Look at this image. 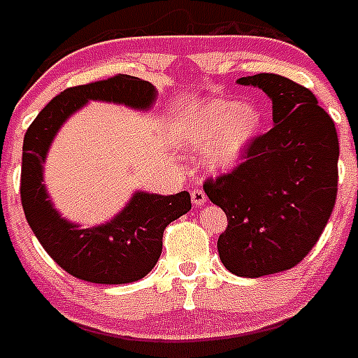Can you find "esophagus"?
<instances>
[{
  "label": "esophagus",
  "mask_w": 358,
  "mask_h": 358,
  "mask_svg": "<svg viewBox=\"0 0 358 358\" xmlns=\"http://www.w3.org/2000/svg\"><path fill=\"white\" fill-rule=\"evenodd\" d=\"M190 196H192V203L196 207H203V205L207 203V194L203 192L201 188H194Z\"/></svg>",
  "instance_id": "obj_1"
}]
</instances>
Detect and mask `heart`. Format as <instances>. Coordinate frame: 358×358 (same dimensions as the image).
Masks as SVG:
<instances>
[{"label":"heart","instance_id":"heart-1","mask_svg":"<svg viewBox=\"0 0 358 358\" xmlns=\"http://www.w3.org/2000/svg\"><path fill=\"white\" fill-rule=\"evenodd\" d=\"M262 127L253 101L214 98L194 105L177 120V136L190 153H205L213 170L229 171L242 162Z\"/></svg>","mask_w":358,"mask_h":358}]
</instances>
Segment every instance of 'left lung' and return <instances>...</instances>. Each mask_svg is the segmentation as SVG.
Listing matches in <instances>:
<instances>
[{"instance_id":"obj_1","label":"left lung","mask_w":358,"mask_h":358,"mask_svg":"<svg viewBox=\"0 0 358 358\" xmlns=\"http://www.w3.org/2000/svg\"><path fill=\"white\" fill-rule=\"evenodd\" d=\"M268 94L273 127L233 171L207 179L227 216L218 253L231 273L262 277L301 262L324 233L338 192V136L308 88L275 73L240 77Z\"/></svg>"}]
</instances>
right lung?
I'll list each match as a JSON object with an SVG mask.
<instances>
[{
    "label": "right lung",
    "mask_w": 358,
    "mask_h": 358,
    "mask_svg": "<svg viewBox=\"0 0 358 358\" xmlns=\"http://www.w3.org/2000/svg\"><path fill=\"white\" fill-rule=\"evenodd\" d=\"M155 87L138 77L114 76L105 81L66 88L51 99L25 133L22 157V207L48 255L70 275L98 285H125L145 277L162 251L168 224L192 208L190 194L159 196L134 192L110 222L81 229L57 213L44 187V162L57 131L88 101H110L148 110Z\"/></svg>",
    "instance_id": "1"
}]
</instances>
